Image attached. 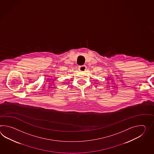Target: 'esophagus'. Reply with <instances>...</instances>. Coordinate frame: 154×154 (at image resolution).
I'll list each match as a JSON object with an SVG mask.
<instances>
[{
	"instance_id": "34e87169",
	"label": "esophagus",
	"mask_w": 154,
	"mask_h": 154,
	"mask_svg": "<svg viewBox=\"0 0 154 154\" xmlns=\"http://www.w3.org/2000/svg\"><path fill=\"white\" fill-rule=\"evenodd\" d=\"M86 69H87V67H86V66H85V65L80 66L79 68V70L80 71H85V70H86Z\"/></svg>"
}]
</instances>
